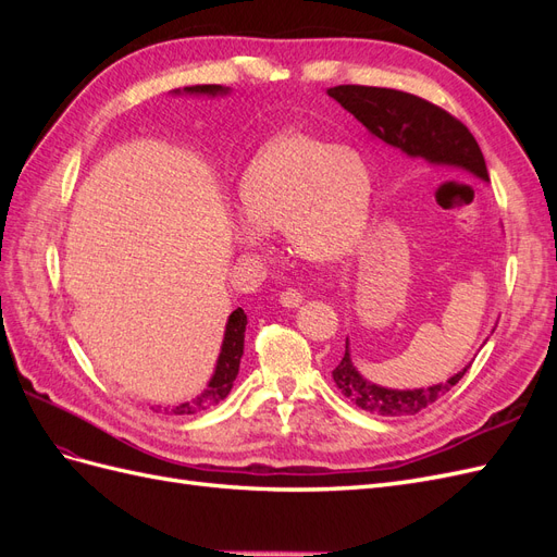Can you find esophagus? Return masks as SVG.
I'll use <instances>...</instances> for the list:
<instances>
[{
    "label": "esophagus",
    "mask_w": 557,
    "mask_h": 557,
    "mask_svg": "<svg viewBox=\"0 0 557 557\" xmlns=\"http://www.w3.org/2000/svg\"><path fill=\"white\" fill-rule=\"evenodd\" d=\"M301 297H305V295H301L297 288H285V290L281 293L278 301H281L283 307H288V309H290V307H297V305H299Z\"/></svg>",
    "instance_id": "obj_1"
}]
</instances>
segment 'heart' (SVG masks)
<instances>
[{
	"label": "heart",
	"instance_id": "b5f03b06",
	"mask_svg": "<svg viewBox=\"0 0 557 557\" xmlns=\"http://www.w3.org/2000/svg\"><path fill=\"white\" fill-rule=\"evenodd\" d=\"M237 239L258 244L283 230L295 256L336 262L362 242L372 207V176L350 148L311 134H285L250 160L239 181Z\"/></svg>",
	"mask_w": 557,
	"mask_h": 557
}]
</instances>
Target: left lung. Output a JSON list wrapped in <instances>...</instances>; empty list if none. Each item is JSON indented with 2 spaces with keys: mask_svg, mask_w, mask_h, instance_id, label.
Listing matches in <instances>:
<instances>
[{
  "mask_svg": "<svg viewBox=\"0 0 557 557\" xmlns=\"http://www.w3.org/2000/svg\"><path fill=\"white\" fill-rule=\"evenodd\" d=\"M327 95L356 115L374 137L395 146L404 156L428 160L432 164H448L487 181L485 160L474 134L458 117L428 102V99L372 86H336L327 88ZM469 367L440 385L420 387V391H387V387L369 383L358 374L346 346L344 358L334 367L332 379L344 397L369 413L413 416L444 397L453 385H458Z\"/></svg>",
  "mask_w": 557,
  "mask_h": 557,
  "instance_id": "obj_1",
  "label": "left lung"
}]
</instances>
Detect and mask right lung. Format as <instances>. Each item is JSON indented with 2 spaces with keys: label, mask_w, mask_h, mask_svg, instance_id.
<instances>
[{
  "label": "right lung",
  "mask_w": 557,
  "mask_h": 557,
  "mask_svg": "<svg viewBox=\"0 0 557 557\" xmlns=\"http://www.w3.org/2000/svg\"><path fill=\"white\" fill-rule=\"evenodd\" d=\"M183 90L190 92V95H221V92H227V88H223V86H190V88H183ZM246 323H248V318H246L244 309H234L230 313L223 348H221V356H218L215 374L209 381V387L197 399L178 404V407H174L170 413L185 416V413L207 411V409L215 407L218 401H223L230 395L232 383L239 374V362H242V356H244Z\"/></svg>",
  "instance_id": "obj_1"
}]
</instances>
